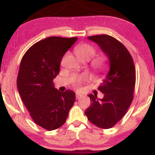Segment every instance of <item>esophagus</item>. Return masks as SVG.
<instances>
[{
    "instance_id": "34e87169",
    "label": "esophagus",
    "mask_w": 155,
    "mask_h": 155,
    "mask_svg": "<svg viewBox=\"0 0 155 155\" xmlns=\"http://www.w3.org/2000/svg\"><path fill=\"white\" fill-rule=\"evenodd\" d=\"M81 97H82V96H81V95H76V100H79V99L81 98Z\"/></svg>"
}]
</instances>
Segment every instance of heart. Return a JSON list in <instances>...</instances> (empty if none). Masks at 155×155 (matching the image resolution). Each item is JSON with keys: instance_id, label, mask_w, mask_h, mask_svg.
<instances>
[{"instance_id": "heart-1", "label": "heart", "mask_w": 155, "mask_h": 155, "mask_svg": "<svg viewBox=\"0 0 155 155\" xmlns=\"http://www.w3.org/2000/svg\"><path fill=\"white\" fill-rule=\"evenodd\" d=\"M75 53L80 60H89L93 58L96 54L95 48L91 44L83 43L78 45L75 48ZM92 71L96 77L103 78L108 74L110 69V65L108 60L104 57H98L92 60L91 63ZM84 79L79 78L74 81V86L76 89H79L80 86Z\"/></svg>"}]
</instances>
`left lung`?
Here are the masks:
<instances>
[{"mask_svg": "<svg viewBox=\"0 0 155 155\" xmlns=\"http://www.w3.org/2000/svg\"><path fill=\"white\" fill-rule=\"evenodd\" d=\"M88 38L100 46L108 57L110 71L98 90L103 99L89 95L91 104L85 111L90 122L103 129L114 127L125 115L133 100L136 85V68L127 48L108 35H97Z\"/></svg>", "mask_w": 155, "mask_h": 155, "instance_id": "1", "label": "left lung"}]
</instances>
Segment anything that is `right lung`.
I'll list each match as a JSON object with an SVG mask.
<instances>
[{
	"instance_id": "add662e5",
	"label": "right lung",
	"mask_w": 155,
	"mask_h": 155,
	"mask_svg": "<svg viewBox=\"0 0 155 155\" xmlns=\"http://www.w3.org/2000/svg\"><path fill=\"white\" fill-rule=\"evenodd\" d=\"M77 38L48 37L30 47L21 60L17 79L19 93L35 123L47 130L65 123L75 102L74 92H59L53 79L59 74L63 55Z\"/></svg>"
}]
</instances>
